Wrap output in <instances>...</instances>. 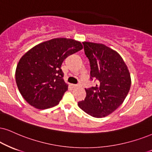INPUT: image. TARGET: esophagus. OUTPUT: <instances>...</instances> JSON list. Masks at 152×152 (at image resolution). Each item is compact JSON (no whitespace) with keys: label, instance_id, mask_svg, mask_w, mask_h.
<instances>
[{"label":"esophagus","instance_id":"obj_1","mask_svg":"<svg viewBox=\"0 0 152 152\" xmlns=\"http://www.w3.org/2000/svg\"><path fill=\"white\" fill-rule=\"evenodd\" d=\"M71 86H72V87H74V88H76V87H80V85H71Z\"/></svg>","mask_w":152,"mask_h":152}]
</instances>
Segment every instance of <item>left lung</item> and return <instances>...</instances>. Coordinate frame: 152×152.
<instances>
[{
    "label": "left lung",
    "instance_id": "obj_1",
    "mask_svg": "<svg viewBox=\"0 0 152 152\" xmlns=\"http://www.w3.org/2000/svg\"><path fill=\"white\" fill-rule=\"evenodd\" d=\"M85 55L90 63V78L96 87L85 89V99L78 106L94 118L112 113L124 102L130 91L131 77L120 54L102 44L84 42Z\"/></svg>",
    "mask_w": 152,
    "mask_h": 152
}]
</instances>
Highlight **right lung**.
<instances>
[{"mask_svg":"<svg viewBox=\"0 0 152 152\" xmlns=\"http://www.w3.org/2000/svg\"><path fill=\"white\" fill-rule=\"evenodd\" d=\"M82 48L78 41L56 38L28 50L15 71L17 86L24 100L38 109L58 104L68 87L63 80L62 63L67 56Z\"/></svg>","mask_w":152,"mask_h":152,"instance_id":"add662e5","label":"right lung"}]
</instances>
